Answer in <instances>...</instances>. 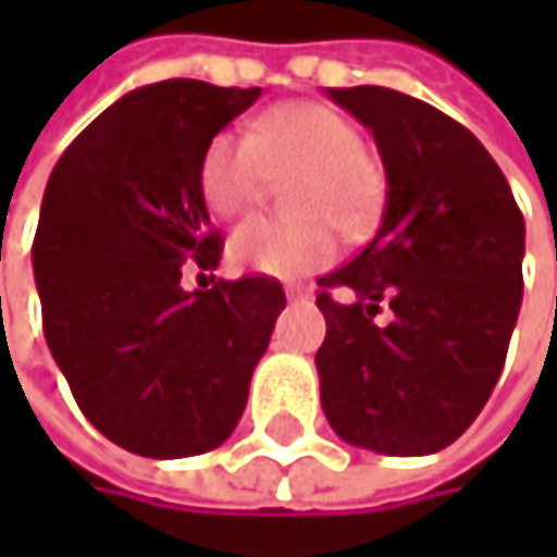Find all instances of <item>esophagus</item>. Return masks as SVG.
Segmentation results:
<instances>
[{"instance_id": "esophagus-1", "label": "esophagus", "mask_w": 557, "mask_h": 557, "mask_svg": "<svg viewBox=\"0 0 557 557\" xmlns=\"http://www.w3.org/2000/svg\"><path fill=\"white\" fill-rule=\"evenodd\" d=\"M312 293L309 289H302V286H286V299L289 302H299V299H309Z\"/></svg>"}]
</instances>
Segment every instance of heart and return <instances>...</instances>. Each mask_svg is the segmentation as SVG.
<instances>
[{"instance_id":"obj_1","label":"heart","mask_w":557,"mask_h":557,"mask_svg":"<svg viewBox=\"0 0 557 557\" xmlns=\"http://www.w3.org/2000/svg\"><path fill=\"white\" fill-rule=\"evenodd\" d=\"M286 206L299 222L248 219L228 242V261L245 274L296 280L329 268L338 232L358 235L371 225L381 180L364 158L361 132L335 109L289 102L255 119L251 132H222L199 164V189L219 219L251 212L271 180H289Z\"/></svg>"}]
</instances>
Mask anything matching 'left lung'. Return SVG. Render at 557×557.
Returning <instances> with one entry per match:
<instances>
[{
  "label": "left lung",
  "instance_id": "left-lung-1",
  "mask_svg": "<svg viewBox=\"0 0 557 557\" xmlns=\"http://www.w3.org/2000/svg\"><path fill=\"white\" fill-rule=\"evenodd\" d=\"M329 96L371 128L387 206L368 248L319 277L322 409L348 445L432 455L500 381L522 302L525 222L487 148L435 106L387 86ZM381 305L394 312L387 326L373 322Z\"/></svg>",
  "mask_w": 557,
  "mask_h": 557
}]
</instances>
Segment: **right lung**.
Wrapping results in <instances>:
<instances>
[{
    "label": "right lung",
    "instance_id": "right-lung-1",
    "mask_svg": "<svg viewBox=\"0 0 557 557\" xmlns=\"http://www.w3.org/2000/svg\"><path fill=\"white\" fill-rule=\"evenodd\" d=\"M258 96L202 79L132 89L48 180L32 248L45 338L83 416L125 451L219 448L286 306L274 277L180 286L183 264L219 268L199 164Z\"/></svg>",
    "mask_w": 557,
    "mask_h": 557
}]
</instances>
